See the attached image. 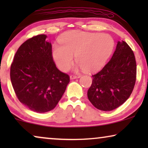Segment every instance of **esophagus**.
Returning a JSON list of instances; mask_svg holds the SVG:
<instances>
[{
	"mask_svg": "<svg viewBox=\"0 0 148 148\" xmlns=\"http://www.w3.org/2000/svg\"><path fill=\"white\" fill-rule=\"evenodd\" d=\"M79 77H80L79 75H70L71 79H74L79 78Z\"/></svg>",
	"mask_w": 148,
	"mask_h": 148,
	"instance_id": "1",
	"label": "esophagus"
}]
</instances>
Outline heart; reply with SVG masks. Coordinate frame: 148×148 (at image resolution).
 <instances>
[{
    "label": "heart",
    "mask_w": 148,
    "mask_h": 148,
    "mask_svg": "<svg viewBox=\"0 0 148 148\" xmlns=\"http://www.w3.org/2000/svg\"><path fill=\"white\" fill-rule=\"evenodd\" d=\"M60 45L54 44L52 54L56 66L67 71L73 62L86 72H95L102 67L114 49V41L110 35L71 30L58 38Z\"/></svg>",
    "instance_id": "heart-1"
}]
</instances>
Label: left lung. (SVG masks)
<instances>
[{"instance_id": "8db88e82", "label": "left lung", "mask_w": 148, "mask_h": 148, "mask_svg": "<svg viewBox=\"0 0 148 148\" xmlns=\"http://www.w3.org/2000/svg\"><path fill=\"white\" fill-rule=\"evenodd\" d=\"M137 65L134 53L126 42H118L112 57L92 75L88 91L90 102L99 110L110 111L122 105L134 88Z\"/></svg>"}]
</instances>
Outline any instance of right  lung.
<instances>
[{
  "label": "right lung",
  "instance_id": "add662e5",
  "mask_svg": "<svg viewBox=\"0 0 148 148\" xmlns=\"http://www.w3.org/2000/svg\"><path fill=\"white\" fill-rule=\"evenodd\" d=\"M40 34L26 40L15 54L10 69L12 86L18 100L34 112L55 108L70 82L69 75L56 66L52 44Z\"/></svg>",
  "mask_w": 148,
  "mask_h": 148
}]
</instances>
